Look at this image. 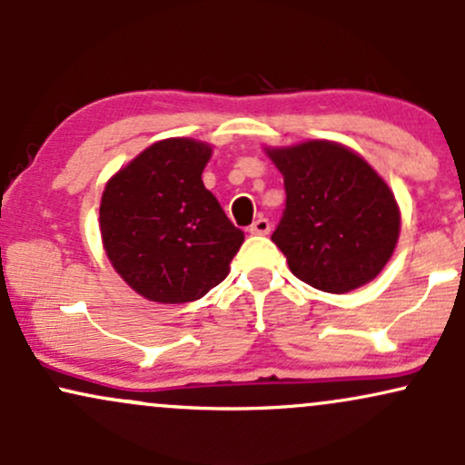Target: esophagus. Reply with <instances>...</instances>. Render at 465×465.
<instances>
[{
  "label": "esophagus",
  "mask_w": 465,
  "mask_h": 465,
  "mask_svg": "<svg viewBox=\"0 0 465 465\" xmlns=\"http://www.w3.org/2000/svg\"><path fill=\"white\" fill-rule=\"evenodd\" d=\"M249 232H251V233H258V236H266V233L271 232V223H269V218H264V216L255 218L253 225L249 227Z\"/></svg>",
  "instance_id": "esophagus-1"
}]
</instances>
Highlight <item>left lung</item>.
I'll list each match as a JSON object with an SVG mask.
<instances>
[{
	"instance_id": "1",
	"label": "left lung",
	"mask_w": 465,
	"mask_h": 465,
	"mask_svg": "<svg viewBox=\"0 0 465 465\" xmlns=\"http://www.w3.org/2000/svg\"><path fill=\"white\" fill-rule=\"evenodd\" d=\"M284 174L286 207L271 240L292 275L323 292H350L382 271L396 249L400 210L365 159L336 142L269 148Z\"/></svg>"
}]
</instances>
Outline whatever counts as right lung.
Segmentation results:
<instances>
[{
    "label": "right lung",
    "mask_w": 465,
    "mask_h": 465,
    "mask_svg": "<svg viewBox=\"0 0 465 465\" xmlns=\"http://www.w3.org/2000/svg\"><path fill=\"white\" fill-rule=\"evenodd\" d=\"M207 143L173 137L148 146L109 179L100 233L111 264L142 297L201 300L221 284L244 233L203 185Z\"/></svg>",
    "instance_id": "obj_1"
}]
</instances>
